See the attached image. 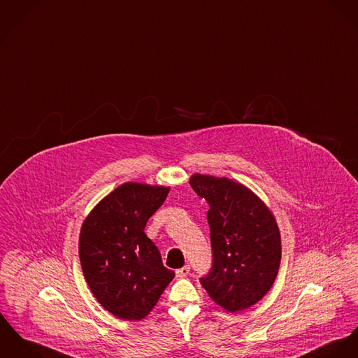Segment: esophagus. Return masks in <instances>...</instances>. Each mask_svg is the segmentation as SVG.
<instances>
[{
  "label": "esophagus",
  "mask_w": 358,
  "mask_h": 358,
  "mask_svg": "<svg viewBox=\"0 0 358 358\" xmlns=\"http://www.w3.org/2000/svg\"><path fill=\"white\" fill-rule=\"evenodd\" d=\"M190 273V265H185V266H182L180 269H176V276L178 278H185V276H187Z\"/></svg>",
  "instance_id": "1"
}]
</instances>
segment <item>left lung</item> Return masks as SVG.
Masks as SVG:
<instances>
[{
  "label": "left lung",
  "instance_id": "obj_1",
  "mask_svg": "<svg viewBox=\"0 0 358 358\" xmlns=\"http://www.w3.org/2000/svg\"><path fill=\"white\" fill-rule=\"evenodd\" d=\"M190 185L209 203L213 265L199 282L228 312L248 309L278 276L282 243L275 216L260 196L232 179L194 173Z\"/></svg>",
  "mask_w": 358,
  "mask_h": 358
}]
</instances>
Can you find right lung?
<instances>
[{
	"label": "right lung",
	"instance_id": "1",
	"mask_svg": "<svg viewBox=\"0 0 358 358\" xmlns=\"http://www.w3.org/2000/svg\"><path fill=\"white\" fill-rule=\"evenodd\" d=\"M168 193L164 186L124 183L98 202L80 228L85 279L102 308L119 319H145L175 276L145 234Z\"/></svg>",
	"mask_w": 358,
	"mask_h": 358
}]
</instances>
